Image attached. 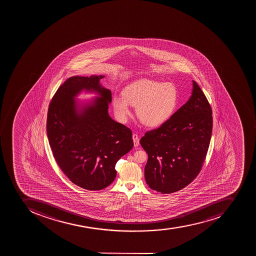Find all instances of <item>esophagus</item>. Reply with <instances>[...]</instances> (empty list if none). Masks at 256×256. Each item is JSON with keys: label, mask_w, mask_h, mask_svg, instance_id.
Segmentation results:
<instances>
[{"label": "esophagus", "mask_w": 256, "mask_h": 256, "mask_svg": "<svg viewBox=\"0 0 256 256\" xmlns=\"http://www.w3.org/2000/svg\"><path fill=\"white\" fill-rule=\"evenodd\" d=\"M132 138H133L134 145V146H138L139 145V141H140V139H139L138 134H134L133 136H132Z\"/></svg>", "instance_id": "esophagus-1"}]
</instances>
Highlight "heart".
I'll return each mask as SVG.
<instances>
[{
    "instance_id": "b5f03b06",
    "label": "heart",
    "mask_w": 256,
    "mask_h": 256,
    "mask_svg": "<svg viewBox=\"0 0 256 256\" xmlns=\"http://www.w3.org/2000/svg\"><path fill=\"white\" fill-rule=\"evenodd\" d=\"M178 104L176 87L150 79H139L124 88L122 96H114L113 106L119 120L125 122L136 106L140 121L150 127L161 126L166 122Z\"/></svg>"
}]
</instances>
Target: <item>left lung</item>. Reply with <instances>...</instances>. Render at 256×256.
Returning <instances> with one entry per match:
<instances>
[{
  "mask_svg": "<svg viewBox=\"0 0 256 256\" xmlns=\"http://www.w3.org/2000/svg\"><path fill=\"white\" fill-rule=\"evenodd\" d=\"M212 123L210 106L193 80L189 100L166 122L140 140L148 154L145 180L151 189L174 193L197 177L209 148Z\"/></svg>",
  "mask_w": 256,
  "mask_h": 256,
  "instance_id": "left-lung-1",
  "label": "left lung"
}]
</instances>
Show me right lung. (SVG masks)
Segmentation results:
<instances>
[{"instance_id": "right-lung-1", "label": "right lung", "mask_w": 256, "mask_h": 256, "mask_svg": "<svg viewBox=\"0 0 256 256\" xmlns=\"http://www.w3.org/2000/svg\"><path fill=\"white\" fill-rule=\"evenodd\" d=\"M103 78L67 79L52 97L47 116V136L55 160L72 184L89 190L112 184L116 163L134 146L130 130L108 113L112 97L100 83ZM82 92L96 96L78 100Z\"/></svg>"}]
</instances>
